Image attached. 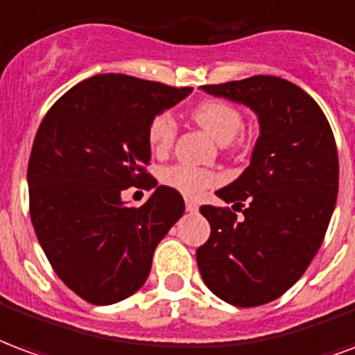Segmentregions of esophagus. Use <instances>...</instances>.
Instances as JSON below:
<instances>
[{
  "label": "esophagus",
  "instance_id": "obj_1",
  "mask_svg": "<svg viewBox=\"0 0 355 355\" xmlns=\"http://www.w3.org/2000/svg\"><path fill=\"white\" fill-rule=\"evenodd\" d=\"M185 208H187V211H191V214H195V211H198V204H196L195 200H191V198H185Z\"/></svg>",
  "mask_w": 355,
  "mask_h": 355
}]
</instances>
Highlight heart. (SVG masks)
<instances>
[{
    "label": "heart",
    "mask_w": 355,
    "mask_h": 355,
    "mask_svg": "<svg viewBox=\"0 0 355 355\" xmlns=\"http://www.w3.org/2000/svg\"><path fill=\"white\" fill-rule=\"evenodd\" d=\"M191 119L202 126L211 138L219 144H229L236 138L242 126L244 115L236 105L223 98H206L191 110ZM178 138V123L172 113L162 111L151 119L147 126V144L155 155H166ZM162 181L185 196H198L204 191L219 183V175L211 170L191 166L185 162L168 166L162 172Z\"/></svg>",
    "instance_id": "b5f03b06"
}]
</instances>
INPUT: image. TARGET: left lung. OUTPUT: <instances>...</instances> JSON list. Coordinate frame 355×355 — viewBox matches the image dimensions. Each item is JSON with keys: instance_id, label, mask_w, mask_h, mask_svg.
Listing matches in <instances>:
<instances>
[{"instance_id": "1", "label": "left lung", "mask_w": 355, "mask_h": 355, "mask_svg": "<svg viewBox=\"0 0 355 355\" xmlns=\"http://www.w3.org/2000/svg\"><path fill=\"white\" fill-rule=\"evenodd\" d=\"M204 90L250 105L261 136L244 174L217 191L232 209L200 206L211 232L196 263L219 299L261 306L286 293L322 245L337 202V144L322 107L286 79L253 75Z\"/></svg>"}]
</instances>
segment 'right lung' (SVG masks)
<instances>
[{
	"label": "right lung",
	"mask_w": 355,
	"mask_h": 355,
	"mask_svg": "<svg viewBox=\"0 0 355 355\" xmlns=\"http://www.w3.org/2000/svg\"><path fill=\"white\" fill-rule=\"evenodd\" d=\"M191 90L94 75L41 121L28 162L33 231L58 278L90 304L136 293L157 244L185 211L183 196L166 185L139 208L126 206L121 193L157 183L147 172V126Z\"/></svg>",
	"instance_id": "obj_1"
}]
</instances>
